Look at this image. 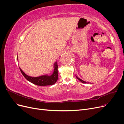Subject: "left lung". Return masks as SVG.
Returning a JSON list of instances; mask_svg holds the SVG:
<instances>
[{"mask_svg": "<svg viewBox=\"0 0 124 124\" xmlns=\"http://www.w3.org/2000/svg\"><path fill=\"white\" fill-rule=\"evenodd\" d=\"M76 78H77V79H78V80H79L80 82H82V83H89V82H87H87H85V81H83V80H81V78H78L77 76H76Z\"/></svg>", "mask_w": 124, "mask_h": 124, "instance_id": "8db88e82", "label": "left lung"}]
</instances>
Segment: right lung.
<instances>
[{"instance_id":"add662e5","label":"right lung","mask_w":124,"mask_h":124,"mask_svg":"<svg viewBox=\"0 0 124 124\" xmlns=\"http://www.w3.org/2000/svg\"><path fill=\"white\" fill-rule=\"evenodd\" d=\"M17 61L18 57H17ZM53 70L51 74L47 73L38 77H31L26 74L20 68V71L26 80L31 83L38 86H47L54 84L58 80V65L57 61H56L53 65Z\"/></svg>"}]
</instances>
